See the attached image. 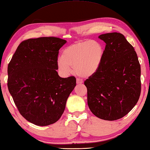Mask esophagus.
<instances>
[{
  "label": "esophagus",
  "mask_w": 150,
  "mask_h": 150,
  "mask_svg": "<svg viewBox=\"0 0 150 150\" xmlns=\"http://www.w3.org/2000/svg\"><path fill=\"white\" fill-rule=\"evenodd\" d=\"M76 83H77V84H81L83 83V80L81 79L77 78L76 79Z\"/></svg>",
  "instance_id": "1"
}]
</instances>
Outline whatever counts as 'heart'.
Wrapping results in <instances>:
<instances>
[{
  "label": "heart",
  "mask_w": 150,
  "mask_h": 150,
  "mask_svg": "<svg viewBox=\"0 0 150 150\" xmlns=\"http://www.w3.org/2000/svg\"><path fill=\"white\" fill-rule=\"evenodd\" d=\"M104 49L96 41H83L65 48L58 62V68L64 74L69 72V67H73L76 74L88 78L97 72L101 64Z\"/></svg>",
  "instance_id": "b5f03b06"
}]
</instances>
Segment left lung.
Listing matches in <instances>:
<instances>
[{
    "mask_svg": "<svg viewBox=\"0 0 150 150\" xmlns=\"http://www.w3.org/2000/svg\"><path fill=\"white\" fill-rule=\"evenodd\" d=\"M106 44L94 74L86 79L88 107L106 121L121 119L137 104L141 94V66L134 47L119 33L99 36Z\"/></svg>",
    "mask_w": 150,
    "mask_h": 150,
    "instance_id": "8db88e82",
    "label": "left lung"
}]
</instances>
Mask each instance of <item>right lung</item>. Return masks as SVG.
<instances>
[{
    "label": "right lung",
    "instance_id": "1",
    "mask_svg": "<svg viewBox=\"0 0 150 150\" xmlns=\"http://www.w3.org/2000/svg\"><path fill=\"white\" fill-rule=\"evenodd\" d=\"M67 42L56 37L30 38L20 44L8 67V87L23 117L37 126L59 120L76 85L74 76L59 77V50Z\"/></svg>",
    "mask_w": 150,
    "mask_h": 150
}]
</instances>
